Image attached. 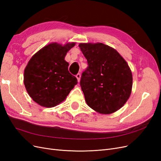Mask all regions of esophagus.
Listing matches in <instances>:
<instances>
[{"label":"esophagus","mask_w":161,"mask_h":161,"mask_svg":"<svg viewBox=\"0 0 161 161\" xmlns=\"http://www.w3.org/2000/svg\"><path fill=\"white\" fill-rule=\"evenodd\" d=\"M76 79H77V80H78V82H80V78H81V75H80V74H77L76 75Z\"/></svg>","instance_id":"1"}]
</instances>
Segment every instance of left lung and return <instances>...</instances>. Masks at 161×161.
Masks as SVG:
<instances>
[{
    "label": "left lung",
    "mask_w": 161,
    "mask_h": 161,
    "mask_svg": "<svg viewBox=\"0 0 161 161\" xmlns=\"http://www.w3.org/2000/svg\"><path fill=\"white\" fill-rule=\"evenodd\" d=\"M79 46L89 66L80 84L86 104L101 114L122 108L132 89V74L124 58L102 43H80Z\"/></svg>",
    "instance_id": "obj_1"
}]
</instances>
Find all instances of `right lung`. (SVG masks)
Returning <instances> with one entry per match:
<instances>
[{"instance_id":"add662e5","label":"right lung","mask_w":161,"mask_h":161,"mask_svg":"<svg viewBox=\"0 0 161 161\" xmlns=\"http://www.w3.org/2000/svg\"><path fill=\"white\" fill-rule=\"evenodd\" d=\"M75 44L50 43L28 62L24 70V85L29 95L38 105L49 108L59 105L77 84L76 78L69 72V64L64 60Z\"/></svg>"}]
</instances>
